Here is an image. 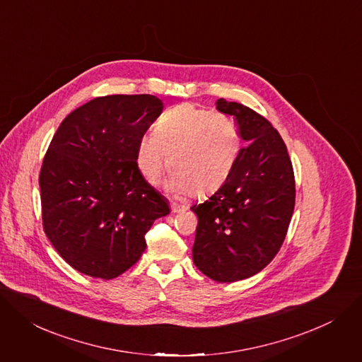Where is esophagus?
Listing matches in <instances>:
<instances>
[{
	"label": "esophagus",
	"instance_id": "34e87169",
	"mask_svg": "<svg viewBox=\"0 0 362 362\" xmlns=\"http://www.w3.org/2000/svg\"><path fill=\"white\" fill-rule=\"evenodd\" d=\"M170 209H172L173 214H177V212H182V211H186L187 206H186V205L176 204V202H172V204H170Z\"/></svg>",
	"mask_w": 362,
	"mask_h": 362
}]
</instances>
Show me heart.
<instances>
[{
	"mask_svg": "<svg viewBox=\"0 0 362 362\" xmlns=\"http://www.w3.org/2000/svg\"><path fill=\"white\" fill-rule=\"evenodd\" d=\"M241 151L235 119L193 104H180L164 112L154 133L144 136L137 148V166L154 183L168 164L173 172L170 187L206 194L219 189L231 175Z\"/></svg>",
	"mask_w": 362,
	"mask_h": 362,
	"instance_id": "obj_1",
	"label": "heart"
}]
</instances>
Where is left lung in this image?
<instances>
[{
  "label": "left lung",
  "mask_w": 362,
  "mask_h": 362,
  "mask_svg": "<svg viewBox=\"0 0 362 362\" xmlns=\"http://www.w3.org/2000/svg\"><path fill=\"white\" fill-rule=\"evenodd\" d=\"M216 108L234 117L247 147L225 183L190 208L198 215L192 255L205 276L233 283L257 274L279 252L296 186L286 144L269 119L238 103L218 100Z\"/></svg>",
  "instance_id": "8db88e82"
}]
</instances>
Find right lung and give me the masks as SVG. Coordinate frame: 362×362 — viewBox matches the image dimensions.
Listing matches in <instances>:
<instances>
[{
	"label": "right lung",
	"mask_w": 362,
	"mask_h": 362,
	"mask_svg": "<svg viewBox=\"0 0 362 362\" xmlns=\"http://www.w3.org/2000/svg\"><path fill=\"white\" fill-rule=\"evenodd\" d=\"M163 111L153 95H107L72 111L43 158L39 185L43 229L71 267L111 280L134 266L146 234L170 214L146 182L137 148Z\"/></svg>",
	"instance_id": "add662e5"
}]
</instances>
